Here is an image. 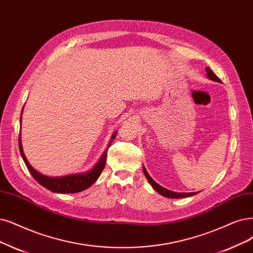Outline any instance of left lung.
Segmentation results:
<instances>
[{"instance_id":"left-lung-1","label":"left lung","mask_w":253,"mask_h":253,"mask_svg":"<svg viewBox=\"0 0 253 253\" xmlns=\"http://www.w3.org/2000/svg\"><path fill=\"white\" fill-rule=\"evenodd\" d=\"M207 76H208L211 80H212V81L221 82V80L216 76V75H214V73H213L210 68H207ZM143 171H144V174H145V176H146V178L148 179L149 183H150V184L152 185V188H153L158 194L163 195L164 197H167V198H175V199H177V198L191 197V196H194V195L197 194V192H196V193H176V192H172V191H170V190H167V189L163 188L162 185L156 183V182L151 178V176L148 174L147 170L145 169L144 167H143Z\"/></svg>"}]
</instances>
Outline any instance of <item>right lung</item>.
Returning a JSON list of instances; mask_svg holds the SVG:
<instances>
[{
    "label": "right lung",
    "mask_w": 253,
    "mask_h": 253,
    "mask_svg": "<svg viewBox=\"0 0 253 253\" xmlns=\"http://www.w3.org/2000/svg\"><path fill=\"white\" fill-rule=\"evenodd\" d=\"M118 131L115 132L111 136V141L109 142L108 147L105 149L104 153L100 157V160L98 163L95 165V167L92 168L91 170L85 173H78V174H71L67 176H60V177H50V176H45L42 175V173L37 172L34 168L29 164V162L27 161V158L24 154L23 151V147H22V142H21V137L18 138V147H20V151L21 155L23 157V160L28 168V170L31 173V175L34 177V179L44 186L45 189L50 190L51 192L54 193H61V194H72V193H78L82 192L84 190L88 189L90 185H92L97 181L99 178V176L101 175L103 169H104L105 164H106V158H107V150L110 146V143L112 142L117 135Z\"/></svg>",
    "instance_id": "obj_1"
}]
</instances>
